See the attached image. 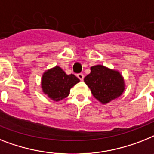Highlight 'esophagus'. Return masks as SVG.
<instances>
[{"mask_svg": "<svg viewBox=\"0 0 154 154\" xmlns=\"http://www.w3.org/2000/svg\"><path fill=\"white\" fill-rule=\"evenodd\" d=\"M77 77H78L81 81H82L83 79H84V75H83V74H82V73H79V74L77 75Z\"/></svg>", "mask_w": 154, "mask_h": 154, "instance_id": "34e87169", "label": "esophagus"}]
</instances>
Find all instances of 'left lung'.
Here are the masks:
<instances>
[{"instance_id":"obj_1","label":"left lung","mask_w":154,"mask_h":154,"mask_svg":"<svg viewBox=\"0 0 154 154\" xmlns=\"http://www.w3.org/2000/svg\"><path fill=\"white\" fill-rule=\"evenodd\" d=\"M84 82L95 98L102 104H107L117 98L124 91V80L120 72L103 65L91 68V73Z\"/></svg>"}]
</instances>
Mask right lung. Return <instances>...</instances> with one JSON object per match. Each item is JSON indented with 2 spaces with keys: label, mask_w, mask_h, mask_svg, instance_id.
Masks as SVG:
<instances>
[{
  "label": "right lung",
  "mask_w": 154,
  "mask_h": 154,
  "mask_svg": "<svg viewBox=\"0 0 154 154\" xmlns=\"http://www.w3.org/2000/svg\"><path fill=\"white\" fill-rule=\"evenodd\" d=\"M80 80L73 74L67 75L59 66L44 72L42 88L44 94L55 101L63 100L69 95L70 89Z\"/></svg>",
  "instance_id": "obj_1"
}]
</instances>
